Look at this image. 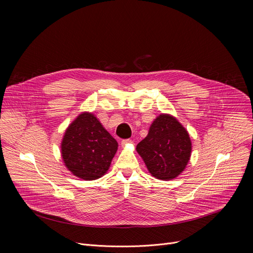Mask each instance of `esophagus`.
I'll list each match as a JSON object with an SVG mask.
<instances>
[{"label":"esophagus","mask_w":253,"mask_h":253,"mask_svg":"<svg viewBox=\"0 0 253 253\" xmlns=\"http://www.w3.org/2000/svg\"><path fill=\"white\" fill-rule=\"evenodd\" d=\"M121 143H122V147H126L127 144H130V143H132V140H131V139H123Z\"/></svg>","instance_id":"esophagus-1"}]
</instances>
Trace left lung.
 Returning a JSON list of instances; mask_svg holds the SVG:
<instances>
[{"mask_svg":"<svg viewBox=\"0 0 253 253\" xmlns=\"http://www.w3.org/2000/svg\"><path fill=\"white\" fill-rule=\"evenodd\" d=\"M136 152L152 176L171 180L187 167L192 141L189 132L175 117L161 114L154 120L148 135L136 145Z\"/></svg>","mask_w":253,"mask_h":253,"instance_id":"8db88e82","label":"left lung"}]
</instances>
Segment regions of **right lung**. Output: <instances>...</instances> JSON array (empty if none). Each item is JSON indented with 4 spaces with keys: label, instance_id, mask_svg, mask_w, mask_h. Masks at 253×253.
Wrapping results in <instances>:
<instances>
[{
    "label": "right lung",
    "instance_id": "add662e5",
    "mask_svg": "<svg viewBox=\"0 0 253 253\" xmlns=\"http://www.w3.org/2000/svg\"><path fill=\"white\" fill-rule=\"evenodd\" d=\"M60 149L65 167L75 176L94 180L108 172L118 142L94 115L83 112L66 128Z\"/></svg>",
    "mask_w": 253,
    "mask_h": 253
}]
</instances>
